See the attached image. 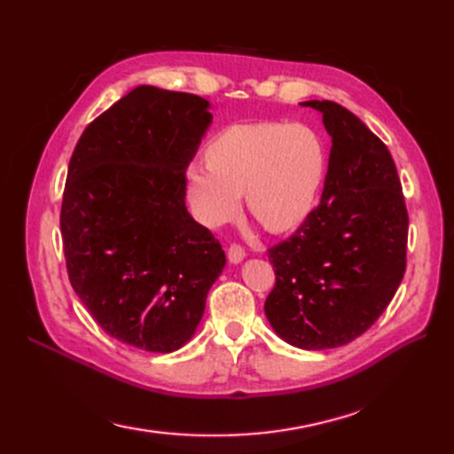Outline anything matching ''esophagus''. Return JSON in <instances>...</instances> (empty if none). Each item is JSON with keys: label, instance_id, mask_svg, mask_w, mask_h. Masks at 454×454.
Instances as JSON below:
<instances>
[{"label": "esophagus", "instance_id": "1", "mask_svg": "<svg viewBox=\"0 0 454 454\" xmlns=\"http://www.w3.org/2000/svg\"><path fill=\"white\" fill-rule=\"evenodd\" d=\"M245 256H247V252L240 245H231L227 250V258L231 263H240L242 260H245Z\"/></svg>", "mask_w": 454, "mask_h": 454}]
</instances>
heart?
I'll list each match as a JSON object with an SVG mask.
<instances>
[{
    "mask_svg": "<svg viewBox=\"0 0 454 454\" xmlns=\"http://www.w3.org/2000/svg\"><path fill=\"white\" fill-rule=\"evenodd\" d=\"M207 163H191L186 192L194 215L217 225L247 207L271 233L298 227L312 212L325 175V150L304 125H233L209 142Z\"/></svg>",
    "mask_w": 454,
    "mask_h": 454,
    "instance_id": "heart-1",
    "label": "heart"
}]
</instances>
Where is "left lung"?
<instances>
[{
	"label": "left lung",
	"mask_w": 454,
	"mask_h": 454,
	"mask_svg": "<svg viewBox=\"0 0 454 454\" xmlns=\"http://www.w3.org/2000/svg\"><path fill=\"white\" fill-rule=\"evenodd\" d=\"M331 137L322 202L268 250L275 286L265 316L293 347L324 350L360 337L399 289L408 214L385 144L342 106L310 99Z\"/></svg>",
	"instance_id": "8db88e82"
}]
</instances>
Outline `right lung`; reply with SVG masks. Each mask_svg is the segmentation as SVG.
I'll use <instances>...</instances> for the list:
<instances>
[{
    "label": "right lung",
    "instance_id": "1",
    "mask_svg": "<svg viewBox=\"0 0 454 454\" xmlns=\"http://www.w3.org/2000/svg\"><path fill=\"white\" fill-rule=\"evenodd\" d=\"M209 125L207 99L144 84L74 146L59 219L69 281L129 347L181 348L225 268L219 240L184 204V173Z\"/></svg>",
    "mask_w": 454,
    "mask_h": 454
}]
</instances>
